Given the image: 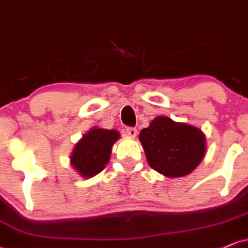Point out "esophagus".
<instances>
[{
    "label": "esophagus",
    "mask_w": 248,
    "mask_h": 248,
    "mask_svg": "<svg viewBox=\"0 0 248 248\" xmlns=\"http://www.w3.org/2000/svg\"><path fill=\"white\" fill-rule=\"evenodd\" d=\"M125 131H126L127 136L131 138H135L136 136H137V129H135V127H126V129H125Z\"/></svg>",
    "instance_id": "esophagus-1"
}]
</instances>
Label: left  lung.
Segmentation results:
<instances>
[{
  "instance_id": "obj_1",
  "label": "left lung",
  "mask_w": 248,
  "mask_h": 248,
  "mask_svg": "<svg viewBox=\"0 0 248 248\" xmlns=\"http://www.w3.org/2000/svg\"><path fill=\"white\" fill-rule=\"evenodd\" d=\"M149 166L163 176H187L206 155V136L194 125L158 116L140 134Z\"/></svg>"
}]
</instances>
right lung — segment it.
<instances>
[{"instance_id": "obj_1", "label": "right lung", "mask_w": 248, "mask_h": 248, "mask_svg": "<svg viewBox=\"0 0 248 248\" xmlns=\"http://www.w3.org/2000/svg\"><path fill=\"white\" fill-rule=\"evenodd\" d=\"M119 137L117 130L91 127L74 145L70 156L71 166L81 177L95 176L108 163L112 146Z\"/></svg>"}]
</instances>
